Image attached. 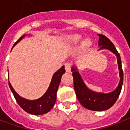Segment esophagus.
Listing matches in <instances>:
<instances>
[{"mask_svg": "<svg viewBox=\"0 0 130 130\" xmlns=\"http://www.w3.org/2000/svg\"><path fill=\"white\" fill-rule=\"evenodd\" d=\"M71 64H69V63L65 64V70H66V72H71Z\"/></svg>", "mask_w": 130, "mask_h": 130, "instance_id": "1", "label": "esophagus"}]
</instances>
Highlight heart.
Segmentation results:
<instances>
[{"label": "heart", "mask_w": 130, "mask_h": 130, "mask_svg": "<svg viewBox=\"0 0 130 130\" xmlns=\"http://www.w3.org/2000/svg\"><path fill=\"white\" fill-rule=\"evenodd\" d=\"M82 39V36L79 34H73L69 36L68 37V41H69V43H72V44H76L79 42L80 39ZM89 43V41L88 39H85L83 41V45L87 46L88 44Z\"/></svg>", "instance_id": "heart-1"}]
</instances>
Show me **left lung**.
Masks as SVG:
<instances>
[{
  "mask_svg": "<svg viewBox=\"0 0 130 130\" xmlns=\"http://www.w3.org/2000/svg\"><path fill=\"white\" fill-rule=\"evenodd\" d=\"M98 35L99 37L98 46L100 47L98 51L102 49H107L110 51L116 56L120 76V82L118 83V87L113 91L107 93L95 92L89 89L87 85H85L82 77L79 72L77 71L76 66H72L71 71L73 72L72 75L73 77L75 91L80 104L84 107L89 110L105 111L113 106L120 95L123 82V72L121 65V57L114 47L113 43L104 35Z\"/></svg>",
  "mask_w": 130,
  "mask_h": 130,
  "instance_id": "obj_1",
  "label": "left lung"
}]
</instances>
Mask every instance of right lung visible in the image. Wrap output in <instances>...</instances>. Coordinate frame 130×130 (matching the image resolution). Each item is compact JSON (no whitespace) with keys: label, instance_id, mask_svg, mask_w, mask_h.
I'll return each mask as SVG.
<instances>
[{"label":"right lung","instance_id":"1","mask_svg":"<svg viewBox=\"0 0 130 130\" xmlns=\"http://www.w3.org/2000/svg\"><path fill=\"white\" fill-rule=\"evenodd\" d=\"M25 37V35H24L20 38L14 44L12 48ZM64 73H65V69H64V66H63L61 69H59L57 71L55 72L53 74L52 79H51V84L43 95L37 100H27L20 96L13 89L11 83L9 82V87L14 96L15 99L17 100V103L23 110L33 115H41V114L48 113V111H50L51 109L53 107L56 102V99H57V91L58 89L59 85L60 84L61 76Z\"/></svg>","mask_w":130,"mask_h":130}]
</instances>
